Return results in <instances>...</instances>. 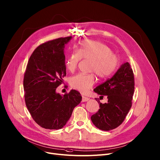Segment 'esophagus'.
<instances>
[{
    "label": "esophagus",
    "instance_id": "esophagus-1",
    "mask_svg": "<svg viewBox=\"0 0 160 160\" xmlns=\"http://www.w3.org/2000/svg\"><path fill=\"white\" fill-rule=\"evenodd\" d=\"M89 100V98L88 97L82 96V101H83V102H85V101H88Z\"/></svg>",
    "mask_w": 160,
    "mask_h": 160
}]
</instances>
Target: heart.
<instances>
[{
    "label": "heart",
    "mask_w": 160,
    "mask_h": 160,
    "mask_svg": "<svg viewBox=\"0 0 160 160\" xmlns=\"http://www.w3.org/2000/svg\"><path fill=\"white\" fill-rule=\"evenodd\" d=\"M92 60L90 71L94 72L101 78L111 76L119 64L118 57L113 54L112 49L107 45L92 40H83L77 50H72L66 61V66L69 71H73L82 59ZM94 73L83 72L72 77L70 80L71 86L81 92H86L95 82Z\"/></svg>",
    "instance_id": "heart-1"
}]
</instances>
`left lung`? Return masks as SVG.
<instances>
[{"mask_svg": "<svg viewBox=\"0 0 160 160\" xmlns=\"http://www.w3.org/2000/svg\"><path fill=\"white\" fill-rule=\"evenodd\" d=\"M134 89L133 70L128 62H125L111 78L94 89L100 97L107 96L108 98V103L104 104L96 98L100 108L91 118L94 126L103 131L120 126L132 107Z\"/></svg>", "mask_w": 160, "mask_h": 160, "instance_id": "8db88e82", "label": "left lung"}]
</instances>
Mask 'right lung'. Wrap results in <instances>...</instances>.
<instances>
[{
	"mask_svg": "<svg viewBox=\"0 0 160 160\" xmlns=\"http://www.w3.org/2000/svg\"><path fill=\"white\" fill-rule=\"evenodd\" d=\"M71 38L42 43L33 52L27 65L23 78L25 104L34 121L43 128H63L82 101L76 90L63 96L56 92L66 75L64 48Z\"/></svg>",
	"mask_w": 160,
	"mask_h": 160,
	"instance_id": "obj_1",
	"label": "right lung"
}]
</instances>
